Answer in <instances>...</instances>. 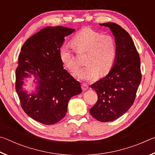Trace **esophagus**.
I'll list each match as a JSON object with an SVG mask.
<instances>
[{"label": "esophagus", "mask_w": 155, "mask_h": 155, "mask_svg": "<svg viewBox=\"0 0 155 155\" xmlns=\"http://www.w3.org/2000/svg\"><path fill=\"white\" fill-rule=\"evenodd\" d=\"M88 88H89V87H88V85H87V84H86V83L82 84V90H83V91L87 90Z\"/></svg>", "instance_id": "obj_1"}]
</instances>
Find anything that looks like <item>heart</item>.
I'll list each match as a JSON object with an SVG mask.
<instances>
[{"label":"heart","instance_id":"heart-1","mask_svg":"<svg viewBox=\"0 0 155 155\" xmlns=\"http://www.w3.org/2000/svg\"><path fill=\"white\" fill-rule=\"evenodd\" d=\"M71 42L78 52H87L85 59L87 65L75 74L78 79L91 81L98 77L99 72L104 75L111 70L116 56V46L111 36L86 27L73 36ZM59 57L70 71L77 70V59L70 45L63 44L60 47Z\"/></svg>","mask_w":155,"mask_h":155}]
</instances>
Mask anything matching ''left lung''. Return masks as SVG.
<instances>
[{"label":"left lung","mask_w":155,"mask_h":155,"mask_svg":"<svg viewBox=\"0 0 155 155\" xmlns=\"http://www.w3.org/2000/svg\"><path fill=\"white\" fill-rule=\"evenodd\" d=\"M109 27L115 37L116 56L106 77L91 85L98 95L90 114L100 122H111L124 114L134 103L141 80L140 58L129 34L114 22L100 24Z\"/></svg>","instance_id":"left-lung-1"}]
</instances>
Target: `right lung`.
<instances>
[{"label":"right lung","mask_w":155,"mask_h":155,"mask_svg":"<svg viewBox=\"0 0 155 155\" xmlns=\"http://www.w3.org/2000/svg\"><path fill=\"white\" fill-rule=\"evenodd\" d=\"M74 31L61 26L44 28L28 38L21 48L15 90L25 112L41 124H54L62 120L70 99L82 92L79 82L64 69L59 57L65 37ZM31 75L35 78L36 87L29 94L23 85Z\"/></svg>","instance_id":"add662e5"}]
</instances>
